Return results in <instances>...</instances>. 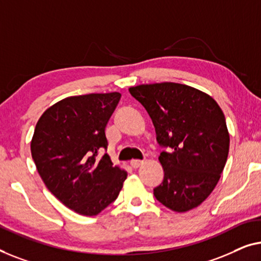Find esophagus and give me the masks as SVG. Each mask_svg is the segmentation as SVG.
Masks as SVG:
<instances>
[{"mask_svg":"<svg viewBox=\"0 0 261 261\" xmlns=\"http://www.w3.org/2000/svg\"><path fill=\"white\" fill-rule=\"evenodd\" d=\"M142 164H143V161H139V160H132L130 162V166L134 169H137L138 167H141Z\"/></svg>","mask_w":261,"mask_h":261,"instance_id":"esophagus-1","label":"esophagus"}]
</instances>
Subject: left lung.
<instances>
[{"label":"left lung","mask_w":261,"mask_h":261,"mask_svg":"<svg viewBox=\"0 0 261 261\" xmlns=\"http://www.w3.org/2000/svg\"><path fill=\"white\" fill-rule=\"evenodd\" d=\"M144 106L163 150V182L153 188L159 202L174 212L201 204L218 185L229 150L223 112L214 99L176 83L129 89Z\"/></svg>","instance_id":"left-lung-1"}]
</instances>
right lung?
I'll return each instance as SVG.
<instances>
[{"instance_id":"1","label":"right lung","mask_w":261,"mask_h":261,"mask_svg":"<svg viewBox=\"0 0 261 261\" xmlns=\"http://www.w3.org/2000/svg\"><path fill=\"white\" fill-rule=\"evenodd\" d=\"M122 94L68 97L47 109L36 124L32 157L43 183L60 202L82 215H97L117 199L126 171L113 166L105 127Z\"/></svg>"}]
</instances>
